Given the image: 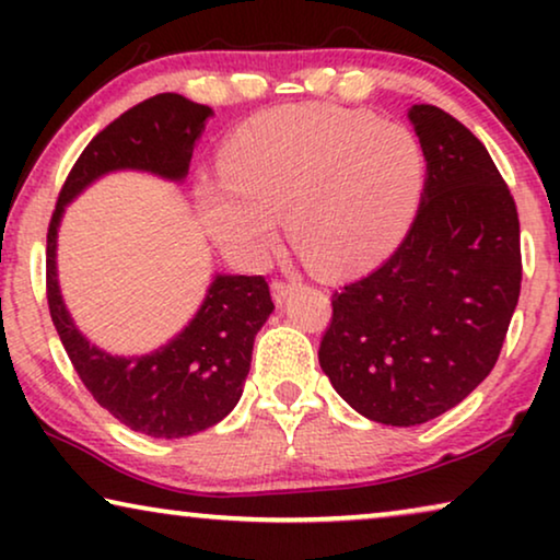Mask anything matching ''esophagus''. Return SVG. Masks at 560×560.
I'll use <instances>...</instances> for the list:
<instances>
[{
    "label": "esophagus",
    "mask_w": 560,
    "mask_h": 560,
    "mask_svg": "<svg viewBox=\"0 0 560 560\" xmlns=\"http://www.w3.org/2000/svg\"><path fill=\"white\" fill-rule=\"evenodd\" d=\"M295 288H298L295 280H275V282H272V298H275V303H278V305L285 303L288 295L293 293Z\"/></svg>",
    "instance_id": "1"
}]
</instances>
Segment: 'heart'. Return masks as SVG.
<instances>
[{
  "mask_svg": "<svg viewBox=\"0 0 560 560\" xmlns=\"http://www.w3.org/2000/svg\"><path fill=\"white\" fill-rule=\"evenodd\" d=\"M226 183L198 186V217L242 267L262 265L288 234L313 267L359 270L400 240L425 183L412 129L341 106H280L226 142Z\"/></svg>",
  "mask_w": 560,
  "mask_h": 560,
  "instance_id": "heart-1",
  "label": "heart"
}]
</instances>
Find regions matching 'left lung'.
Here are the masks:
<instances>
[{
  "label": "left lung",
  "mask_w": 560,
  "mask_h": 560,
  "mask_svg": "<svg viewBox=\"0 0 560 560\" xmlns=\"http://www.w3.org/2000/svg\"><path fill=\"white\" fill-rule=\"evenodd\" d=\"M425 183L410 232L331 298L318 349L336 393L374 423L420 425L492 372L520 298V221L485 144L439 106L412 104Z\"/></svg>",
  "instance_id": "8db88e82"
}]
</instances>
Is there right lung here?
Here are the masks:
<instances>
[{"label":"right lung","instance_id":"obj_1","mask_svg":"<svg viewBox=\"0 0 560 560\" xmlns=\"http://www.w3.org/2000/svg\"><path fill=\"white\" fill-rule=\"evenodd\" d=\"M211 106L158 94L114 119L75 160L48 229V305L73 370L119 423L152 439H186L224 420L240 402L255 336L275 311L262 275H213L203 303L180 334L140 357L98 349L73 324L58 285V226L66 206L117 171L180 183Z\"/></svg>","mask_w":560,"mask_h":560}]
</instances>
